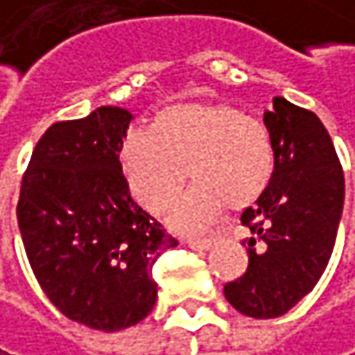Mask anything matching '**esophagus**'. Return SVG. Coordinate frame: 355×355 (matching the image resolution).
I'll return each instance as SVG.
<instances>
[{
    "mask_svg": "<svg viewBox=\"0 0 355 355\" xmlns=\"http://www.w3.org/2000/svg\"><path fill=\"white\" fill-rule=\"evenodd\" d=\"M184 243L193 250H209L213 245V238H189L184 240Z\"/></svg>",
    "mask_w": 355,
    "mask_h": 355,
    "instance_id": "1",
    "label": "esophagus"
}]
</instances>
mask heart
<instances>
[{
    "label": "heart",
    "instance_id": "obj_1",
    "mask_svg": "<svg viewBox=\"0 0 355 355\" xmlns=\"http://www.w3.org/2000/svg\"><path fill=\"white\" fill-rule=\"evenodd\" d=\"M119 164L132 193L156 213L178 199L187 168L195 184L180 199L173 227L199 234L230 205L254 203L270 184L274 152L262 121L225 103H180L156 113L150 130H130Z\"/></svg>",
    "mask_w": 355,
    "mask_h": 355
}]
</instances>
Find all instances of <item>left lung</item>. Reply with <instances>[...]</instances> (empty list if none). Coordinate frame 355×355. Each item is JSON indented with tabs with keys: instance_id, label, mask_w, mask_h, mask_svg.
<instances>
[{
	"instance_id": "8db88e82",
	"label": "left lung",
	"mask_w": 355,
	"mask_h": 355,
	"mask_svg": "<svg viewBox=\"0 0 355 355\" xmlns=\"http://www.w3.org/2000/svg\"><path fill=\"white\" fill-rule=\"evenodd\" d=\"M274 152L270 184L242 211L248 268L225 299L254 319L284 315L325 270L343 209V168L321 119L284 97L264 113Z\"/></svg>"
}]
</instances>
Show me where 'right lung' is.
<instances>
[{"label": "right lung", "instance_id": "right-lung-1", "mask_svg": "<svg viewBox=\"0 0 355 355\" xmlns=\"http://www.w3.org/2000/svg\"><path fill=\"white\" fill-rule=\"evenodd\" d=\"M132 113L99 107L52 123L24 171L17 225L40 288L99 331L140 323L156 303L152 268L178 242L130 195L119 146Z\"/></svg>", "mask_w": 355, "mask_h": 355}]
</instances>
